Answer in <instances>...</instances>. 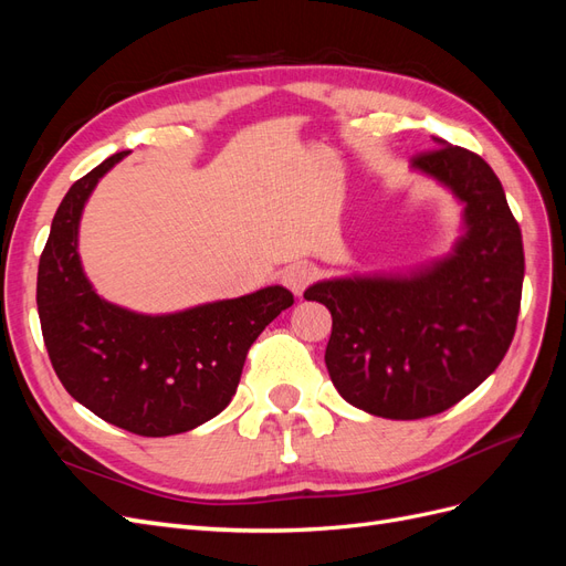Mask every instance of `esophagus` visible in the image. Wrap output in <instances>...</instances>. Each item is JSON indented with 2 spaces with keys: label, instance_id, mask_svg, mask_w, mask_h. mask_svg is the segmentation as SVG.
<instances>
[{
  "label": "esophagus",
  "instance_id": "obj_1",
  "mask_svg": "<svg viewBox=\"0 0 566 566\" xmlns=\"http://www.w3.org/2000/svg\"><path fill=\"white\" fill-rule=\"evenodd\" d=\"M314 279H316V269L312 264H293V266H287L281 276L283 285L295 295H302L306 285H310Z\"/></svg>",
  "mask_w": 566,
  "mask_h": 566
}]
</instances>
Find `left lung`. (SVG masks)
Instances as JSON below:
<instances>
[{"mask_svg":"<svg viewBox=\"0 0 566 566\" xmlns=\"http://www.w3.org/2000/svg\"><path fill=\"white\" fill-rule=\"evenodd\" d=\"M413 167L465 202V235L413 276L337 279L304 300L328 306L325 366L339 397L389 420L430 418L499 368L515 337L524 248L501 179L476 153L437 139Z\"/></svg>","mask_w":566,"mask_h":566,"instance_id":"obj_1","label":"left lung"}]
</instances>
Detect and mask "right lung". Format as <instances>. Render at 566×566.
<instances>
[{
  "mask_svg": "<svg viewBox=\"0 0 566 566\" xmlns=\"http://www.w3.org/2000/svg\"><path fill=\"white\" fill-rule=\"evenodd\" d=\"M125 156L94 167L61 200L40 256L38 312L51 366L75 401L132 434L169 437L229 406L252 342L295 300L271 285L167 316L101 300L84 279L77 227L98 179Z\"/></svg>",
  "mask_w": 566,
  "mask_h": 566,
  "instance_id": "obj_1",
  "label": "right lung"
}]
</instances>
